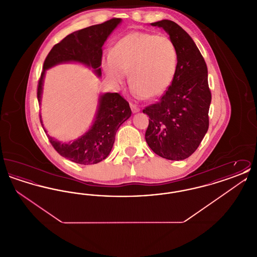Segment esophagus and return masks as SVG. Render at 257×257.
<instances>
[{
  "label": "esophagus",
  "instance_id": "esophagus-1",
  "mask_svg": "<svg viewBox=\"0 0 257 257\" xmlns=\"http://www.w3.org/2000/svg\"><path fill=\"white\" fill-rule=\"evenodd\" d=\"M130 107H131V110H132V111H133L134 113L140 111V108H139L137 105L133 104V103H130Z\"/></svg>",
  "mask_w": 257,
  "mask_h": 257
}]
</instances>
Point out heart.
<instances>
[{
    "instance_id": "obj_1",
    "label": "heart",
    "mask_w": 257,
    "mask_h": 257,
    "mask_svg": "<svg viewBox=\"0 0 257 257\" xmlns=\"http://www.w3.org/2000/svg\"><path fill=\"white\" fill-rule=\"evenodd\" d=\"M101 64L114 85H122L129 73L137 97L155 98L164 94L173 82L178 56L170 37L131 32L102 58Z\"/></svg>"
}]
</instances>
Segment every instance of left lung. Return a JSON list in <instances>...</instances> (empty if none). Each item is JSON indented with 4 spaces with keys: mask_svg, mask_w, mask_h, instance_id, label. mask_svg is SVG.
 Returning <instances> with one entry per match:
<instances>
[{
    "mask_svg": "<svg viewBox=\"0 0 257 257\" xmlns=\"http://www.w3.org/2000/svg\"><path fill=\"white\" fill-rule=\"evenodd\" d=\"M151 26L166 31L175 45L178 64L171 86L159 102L143 112L149 116L146 141L157 155L180 161L190 157L209 127L211 91L207 65L196 43L183 29L171 20Z\"/></svg>",
    "mask_w": 257,
    "mask_h": 257,
    "instance_id": "1",
    "label": "left lung"
}]
</instances>
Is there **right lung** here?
<instances>
[{"label":"right lung","instance_id":"obj_1","mask_svg":"<svg viewBox=\"0 0 257 257\" xmlns=\"http://www.w3.org/2000/svg\"><path fill=\"white\" fill-rule=\"evenodd\" d=\"M120 22V18H112L102 24L87 27L68 35L56 44L44 61L37 86L38 102L41 101L45 72L57 64L79 62L92 68L97 77H101L102 46ZM131 113L129 103L122 96L117 92H107L100 95L94 121L85 134L69 143H61L49 135L47 137L62 157L81 165L97 164L108 157L118 128L131 116ZM40 122L47 134L41 114Z\"/></svg>","mask_w":257,"mask_h":257}]
</instances>
